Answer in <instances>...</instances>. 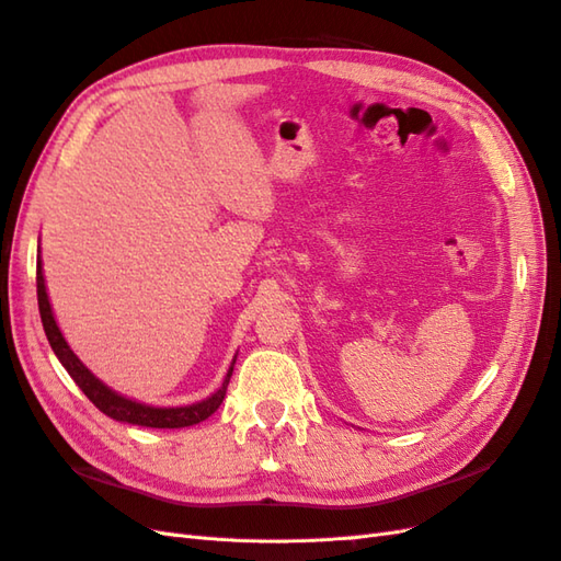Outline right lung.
Here are the masks:
<instances>
[{
  "instance_id": "1",
  "label": "right lung",
  "mask_w": 561,
  "mask_h": 561,
  "mask_svg": "<svg viewBox=\"0 0 561 561\" xmlns=\"http://www.w3.org/2000/svg\"><path fill=\"white\" fill-rule=\"evenodd\" d=\"M37 301H39L42 325L50 348H54V353L58 355V360L67 369V375H70L75 383L83 390V396H87L98 410L107 414L110 419L133 423V426H147V428H184V426H194V423L206 421L210 414L217 412V407L222 404L236 360L231 363L222 386H219V390H215L210 398L186 404V407H149V404L118 396L116 390L107 388L103 381L95 379L93 371L77 358L70 346H67L62 332L56 325L54 311H50V301L46 295L44 274H42V257H37Z\"/></svg>"
}]
</instances>
